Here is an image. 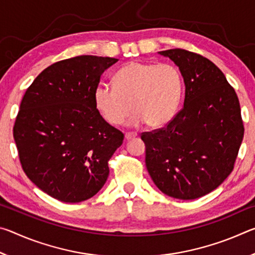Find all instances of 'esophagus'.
Instances as JSON below:
<instances>
[{
  "instance_id": "esophagus-1",
  "label": "esophagus",
  "mask_w": 255,
  "mask_h": 255,
  "mask_svg": "<svg viewBox=\"0 0 255 255\" xmlns=\"http://www.w3.org/2000/svg\"><path fill=\"white\" fill-rule=\"evenodd\" d=\"M136 136H137L136 132H126V133H125V138H126L127 140L132 139V138H135Z\"/></svg>"
}]
</instances>
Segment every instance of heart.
I'll return each mask as SVG.
<instances>
[{"label":"heart","mask_w":255,"mask_h":255,"mask_svg":"<svg viewBox=\"0 0 255 255\" xmlns=\"http://www.w3.org/2000/svg\"><path fill=\"white\" fill-rule=\"evenodd\" d=\"M112 83L99 84L93 92L94 105L110 125L122 124L131 109V126L162 127L173 118L182 93L180 72L169 63L130 62L115 73Z\"/></svg>","instance_id":"1"}]
</instances>
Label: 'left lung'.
Segmentation results:
<instances>
[{"label":"left lung","mask_w":255,"mask_h":255,"mask_svg":"<svg viewBox=\"0 0 255 255\" xmlns=\"http://www.w3.org/2000/svg\"><path fill=\"white\" fill-rule=\"evenodd\" d=\"M179 67L183 108L165 127L141 133L145 163L163 193L192 200L219 187L234 169L244 136L240 101L224 73L199 54L158 51Z\"/></svg>","instance_id":"obj_1"}]
</instances>
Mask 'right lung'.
I'll return each instance as SVG.
<instances>
[{"mask_svg": "<svg viewBox=\"0 0 255 255\" xmlns=\"http://www.w3.org/2000/svg\"><path fill=\"white\" fill-rule=\"evenodd\" d=\"M117 58L83 55L45 68L25 91L13 137L21 166L47 195L81 202L97 195L124 133L102 118L93 92Z\"/></svg>", "mask_w": 255, "mask_h": 255, "instance_id": "add662e5", "label": "right lung"}]
</instances>
